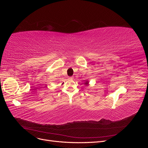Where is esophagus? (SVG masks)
Segmentation results:
<instances>
[{
    "mask_svg": "<svg viewBox=\"0 0 148 148\" xmlns=\"http://www.w3.org/2000/svg\"><path fill=\"white\" fill-rule=\"evenodd\" d=\"M73 77H69V79H73Z\"/></svg>",
    "mask_w": 148,
    "mask_h": 148,
    "instance_id": "34e87169",
    "label": "esophagus"
}]
</instances>
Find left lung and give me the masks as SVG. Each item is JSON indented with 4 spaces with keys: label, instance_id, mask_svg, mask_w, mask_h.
I'll return each mask as SVG.
<instances>
[{
    "label": "left lung",
    "instance_id": "obj_1",
    "mask_svg": "<svg viewBox=\"0 0 148 148\" xmlns=\"http://www.w3.org/2000/svg\"><path fill=\"white\" fill-rule=\"evenodd\" d=\"M84 84L86 85V86H89V82L88 81V80H86V82H85L84 83Z\"/></svg>",
    "mask_w": 148,
    "mask_h": 148
}]
</instances>
